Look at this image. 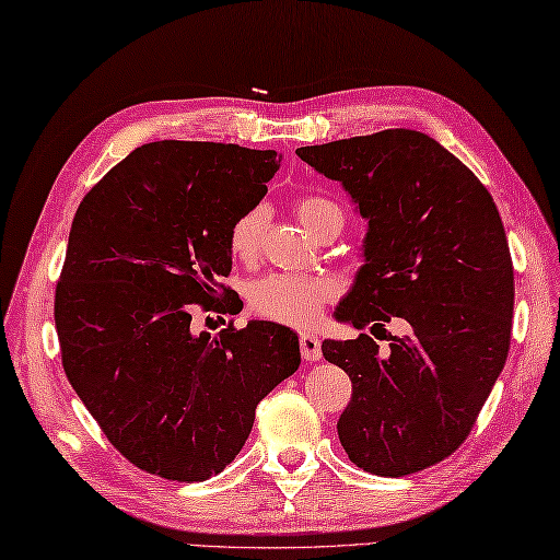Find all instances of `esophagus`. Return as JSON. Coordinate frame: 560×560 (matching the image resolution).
<instances>
[{"instance_id": "34e87169", "label": "esophagus", "mask_w": 560, "mask_h": 560, "mask_svg": "<svg viewBox=\"0 0 560 560\" xmlns=\"http://www.w3.org/2000/svg\"><path fill=\"white\" fill-rule=\"evenodd\" d=\"M300 351L304 361H319L322 358V343L314 334H300Z\"/></svg>"}]
</instances>
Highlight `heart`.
<instances>
[{
  "label": "heart",
  "instance_id": "b5f03b06",
  "mask_svg": "<svg viewBox=\"0 0 560 560\" xmlns=\"http://www.w3.org/2000/svg\"><path fill=\"white\" fill-rule=\"evenodd\" d=\"M300 221L316 234L326 221L341 217L339 205L322 197H302L294 205ZM268 212L262 205L246 209L238 214L229 229V248L236 258L248 260L258 253L262 229H266ZM336 292V282L329 278H302V276H268L250 288V310L266 319L307 326L319 314L326 298Z\"/></svg>",
  "mask_w": 560,
  "mask_h": 560
}]
</instances>
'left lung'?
<instances>
[{"instance_id": "8db88e82", "label": "left lung", "mask_w": 560, "mask_h": 560, "mask_svg": "<svg viewBox=\"0 0 560 560\" xmlns=\"http://www.w3.org/2000/svg\"><path fill=\"white\" fill-rule=\"evenodd\" d=\"M298 155L341 183L368 221L363 266L336 322L409 324L385 353L368 334L322 343L353 383L336 424L341 446L373 476L424 470L466 441L508 361L514 270L498 207L472 171L419 131L304 145Z\"/></svg>"}]
</instances>
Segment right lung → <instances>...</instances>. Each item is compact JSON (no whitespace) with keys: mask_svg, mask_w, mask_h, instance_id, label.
I'll return each instance as SVG.
<instances>
[{"mask_svg":"<svg viewBox=\"0 0 560 560\" xmlns=\"http://www.w3.org/2000/svg\"><path fill=\"white\" fill-rule=\"evenodd\" d=\"M280 161L236 143H145L72 219L56 288L62 368L112 446L153 476L224 470L260 399L300 368L282 324L189 329V304H214L231 272V224L266 197Z\"/></svg>","mask_w":560,"mask_h":560,"instance_id":"1","label":"right lung"}]
</instances>
